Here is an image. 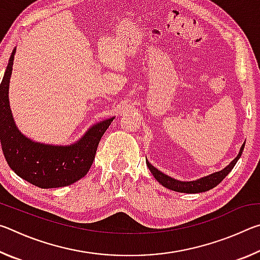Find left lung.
<instances>
[{
	"instance_id": "1",
	"label": "left lung",
	"mask_w": 260,
	"mask_h": 260,
	"mask_svg": "<svg viewBox=\"0 0 260 260\" xmlns=\"http://www.w3.org/2000/svg\"><path fill=\"white\" fill-rule=\"evenodd\" d=\"M244 146H245V142L242 144L239 155H237L234 159H233L230 164L225 167V169L219 171V172H214L210 175H206V177H203L201 179L192 180V181H180V180L171 178L167 174L160 172L159 170H157L156 167H153V165H151V162H149L148 159H146V162L153 177H155V179L161 184V186H164L167 189H171V190H174L178 192L199 193V192L208 191L210 189L218 186V184L227 177L228 173L233 170V167L235 166L237 160L240 159L242 152H243Z\"/></svg>"
}]
</instances>
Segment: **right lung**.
Returning a JSON list of instances; mask_svg holds the SVG:
<instances>
[{"label":"right lung","mask_w":260,"mask_h":260,"mask_svg":"<svg viewBox=\"0 0 260 260\" xmlns=\"http://www.w3.org/2000/svg\"><path fill=\"white\" fill-rule=\"evenodd\" d=\"M16 48L11 52L0 85V140L6 160L25 181L43 189L70 186L85 177L96 149L114 117L98 122L70 146L35 142L18 129L9 102V86Z\"/></svg>","instance_id":"add662e5"}]
</instances>
